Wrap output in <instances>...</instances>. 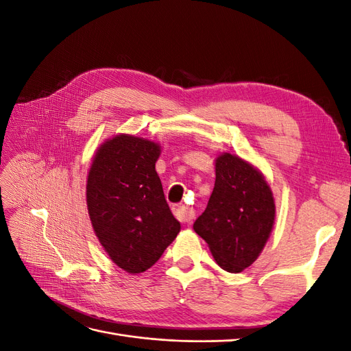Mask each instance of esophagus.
<instances>
[{"mask_svg": "<svg viewBox=\"0 0 351 351\" xmlns=\"http://www.w3.org/2000/svg\"><path fill=\"white\" fill-rule=\"evenodd\" d=\"M173 212H174L176 218L178 221H182V222H190L195 217V212L187 206H183V205H174Z\"/></svg>", "mask_w": 351, "mask_h": 351, "instance_id": "1", "label": "esophagus"}]
</instances>
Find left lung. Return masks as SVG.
I'll use <instances>...</instances> for the list:
<instances>
[{"label": "left lung", "mask_w": 351, "mask_h": 351, "mask_svg": "<svg viewBox=\"0 0 351 351\" xmlns=\"http://www.w3.org/2000/svg\"><path fill=\"white\" fill-rule=\"evenodd\" d=\"M275 222V199L261 169L239 155L215 158V186L193 224L219 267L241 272L259 258Z\"/></svg>", "instance_id": "1"}]
</instances>
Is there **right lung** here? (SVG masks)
<instances>
[{"label":"right lung","instance_id":"1","mask_svg":"<svg viewBox=\"0 0 351 351\" xmlns=\"http://www.w3.org/2000/svg\"><path fill=\"white\" fill-rule=\"evenodd\" d=\"M161 145L120 133L102 142L86 180L89 218L104 250L127 274L149 269L182 230L155 164Z\"/></svg>","mask_w":351,"mask_h":351}]
</instances>
